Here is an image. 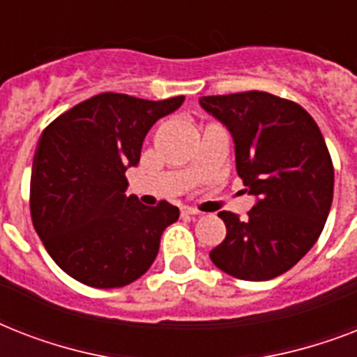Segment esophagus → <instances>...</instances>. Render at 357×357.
Returning <instances> with one entry per match:
<instances>
[{
  "mask_svg": "<svg viewBox=\"0 0 357 357\" xmlns=\"http://www.w3.org/2000/svg\"><path fill=\"white\" fill-rule=\"evenodd\" d=\"M196 215H200V213L192 207H181V217H196Z\"/></svg>",
  "mask_w": 357,
  "mask_h": 357,
  "instance_id": "1",
  "label": "esophagus"
}]
</instances>
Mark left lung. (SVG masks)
<instances>
[{"instance_id":"obj_1","label":"left lung","mask_w":357,"mask_h":357,"mask_svg":"<svg viewBox=\"0 0 357 357\" xmlns=\"http://www.w3.org/2000/svg\"><path fill=\"white\" fill-rule=\"evenodd\" d=\"M200 105L231 133L238 178L255 196L246 220L218 213L226 238L209 257L238 280H272L310 252L326 224L333 165L324 137L304 107L268 92L204 96Z\"/></svg>"}]
</instances>
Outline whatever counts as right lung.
<instances>
[{
  "label": "right lung",
  "mask_w": 357,
  "mask_h": 357,
  "mask_svg": "<svg viewBox=\"0 0 357 357\" xmlns=\"http://www.w3.org/2000/svg\"><path fill=\"white\" fill-rule=\"evenodd\" d=\"M183 100L103 92L42 131L31 170V218L68 276L96 289L123 287L155 261L162 231L178 220L179 209L126 196V170L137 167L151 126Z\"/></svg>",
  "instance_id": "add662e5"
}]
</instances>
